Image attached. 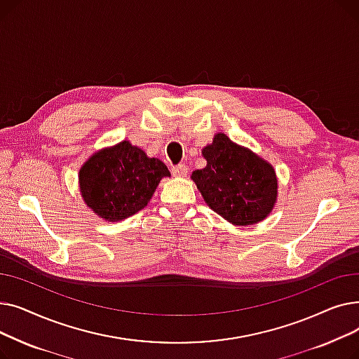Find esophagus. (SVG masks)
Instances as JSON below:
<instances>
[{
    "instance_id": "34e87169",
    "label": "esophagus",
    "mask_w": 359,
    "mask_h": 359,
    "mask_svg": "<svg viewBox=\"0 0 359 359\" xmlns=\"http://www.w3.org/2000/svg\"><path fill=\"white\" fill-rule=\"evenodd\" d=\"M172 172L176 177H186L187 176V167L184 164H179V165L173 167Z\"/></svg>"
}]
</instances>
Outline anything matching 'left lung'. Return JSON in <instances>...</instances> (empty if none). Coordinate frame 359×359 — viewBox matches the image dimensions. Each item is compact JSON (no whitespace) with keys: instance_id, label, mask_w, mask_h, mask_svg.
<instances>
[{"instance_id":"obj_1","label":"left lung","mask_w":359,"mask_h":359,"mask_svg":"<svg viewBox=\"0 0 359 359\" xmlns=\"http://www.w3.org/2000/svg\"><path fill=\"white\" fill-rule=\"evenodd\" d=\"M206 165L191 179L210 208L233 225L265 219L278 199L275 168L252 149L218 132L202 149Z\"/></svg>"}]
</instances>
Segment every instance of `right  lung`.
Returning a JSON list of instances; mask_svg holds the SVG:
<instances>
[{
    "label": "right lung",
    "instance_id": "right-lung-1",
    "mask_svg": "<svg viewBox=\"0 0 359 359\" xmlns=\"http://www.w3.org/2000/svg\"><path fill=\"white\" fill-rule=\"evenodd\" d=\"M168 168L128 140L96 151L81 165L80 192L84 203L107 222H119L144 210Z\"/></svg>",
    "mask_w": 359,
    "mask_h": 359
}]
</instances>
